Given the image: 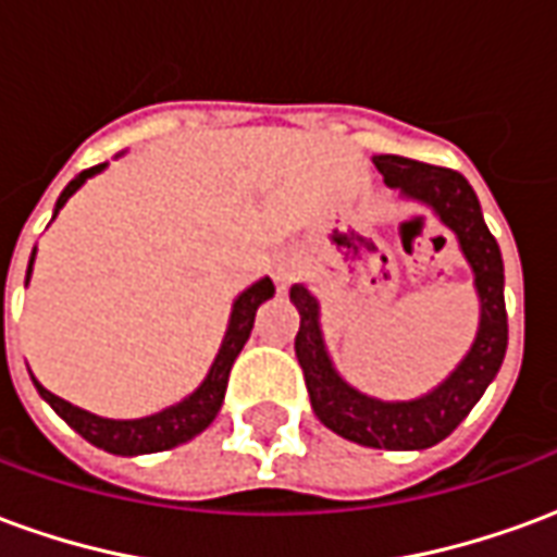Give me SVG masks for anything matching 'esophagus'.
<instances>
[{
  "instance_id": "esophagus-1",
  "label": "esophagus",
  "mask_w": 557,
  "mask_h": 557,
  "mask_svg": "<svg viewBox=\"0 0 557 557\" xmlns=\"http://www.w3.org/2000/svg\"><path fill=\"white\" fill-rule=\"evenodd\" d=\"M271 277H274V283H277V289L283 292V289H286V286H289L292 268L286 265V262H274V268H271Z\"/></svg>"
}]
</instances>
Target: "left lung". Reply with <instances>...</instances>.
<instances>
[{
  "mask_svg": "<svg viewBox=\"0 0 557 557\" xmlns=\"http://www.w3.org/2000/svg\"><path fill=\"white\" fill-rule=\"evenodd\" d=\"M375 166L391 187H399L409 199L426 202L442 218L444 226L456 232L468 265L474 271V286L480 295L478 339L466 355V361L432 394L409 403H382L339 379L322 343L319 304L301 283H295L289 298L301 313V327L295 334V355L304 370L315 418L327 430L363 447L423 450L444 442L468 418V411L478 406L483 391L502 370L504 351H507L502 250L483 223L471 184L456 170L399 158V154H379Z\"/></svg>",
  "mask_w": 557,
  "mask_h": 557,
  "instance_id": "1",
  "label": "left lung"
}]
</instances>
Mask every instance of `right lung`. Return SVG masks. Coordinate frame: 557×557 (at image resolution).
Returning a JSON list of instances; mask_svg holds the SVG:
<instances>
[{
    "label": "right lung",
    "instance_id": "1",
    "mask_svg": "<svg viewBox=\"0 0 557 557\" xmlns=\"http://www.w3.org/2000/svg\"><path fill=\"white\" fill-rule=\"evenodd\" d=\"M103 163L91 166V170L79 172L74 182L67 184L59 202H55V214L59 208L65 206L71 194H77V187L86 178H91L95 172H101ZM53 214V218H55ZM32 262H35V253L29 259V271H26V283H29L32 274ZM274 295V283L271 280H259L253 283L250 289L238 295V301L232 307L230 315V327H226V337H223V346H220L218 358L211 363L208 370L206 382L196 387L190 397L172 406V409H163L151 418H139V420H107L98 418V414H89V411L77 409L71 406L65 399H59L55 394H50L47 387L38 385V394H41L59 418L65 420L71 430H77L86 442H91L95 447H101L107 454H119V456H137V454H158V450H170V447H178V444L190 442L194 435L206 430L211 420L218 418L220 406H223V394H226V385H230V370L238 351L244 349V343L250 337L253 331V315L259 310V304L268 301Z\"/></svg>",
    "mask_w": 557,
    "mask_h": 557
}]
</instances>
